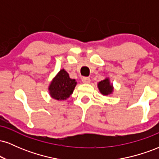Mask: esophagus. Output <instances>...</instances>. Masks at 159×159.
<instances>
[{
    "mask_svg": "<svg viewBox=\"0 0 159 159\" xmlns=\"http://www.w3.org/2000/svg\"><path fill=\"white\" fill-rule=\"evenodd\" d=\"M82 82H83L84 84H90V78L89 77H84L82 78Z\"/></svg>",
    "mask_w": 159,
    "mask_h": 159,
    "instance_id": "obj_1",
    "label": "esophagus"
}]
</instances>
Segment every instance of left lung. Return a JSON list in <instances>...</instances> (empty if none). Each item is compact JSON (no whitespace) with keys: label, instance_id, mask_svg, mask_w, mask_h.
Segmentation results:
<instances>
[{"label":"left lung","instance_id":"obj_1","mask_svg":"<svg viewBox=\"0 0 159 159\" xmlns=\"http://www.w3.org/2000/svg\"><path fill=\"white\" fill-rule=\"evenodd\" d=\"M98 88L103 96L110 95L114 91V87H113L112 84H111L110 79L108 78H106L105 79L98 82Z\"/></svg>","mask_w":159,"mask_h":159}]
</instances>
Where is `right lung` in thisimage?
I'll return each mask as SVG.
<instances>
[{"label": "right lung", "mask_w": 159, "mask_h": 159, "mask_svg": "<svg viewBox=\"0 0 159 159\" xmlns=\"http://www.w3.org/2000/svg\"><path fill=\"white\" fill-rule=\"evenodd\" d=\"M76 84L75 80L69 78V73L62 69L49 84L48 93L52 98L58 101L66 100L72 94Z\"/></svg>", "instance_id": "right-lung-1"}]
</instances>
